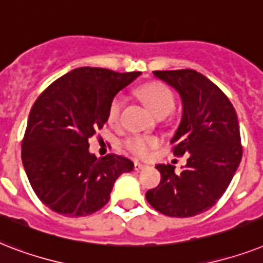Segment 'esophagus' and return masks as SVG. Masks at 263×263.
Returning a JSON list of instances; mask_svg holds the SVG:
<instances>
[{"instance_id": "34e87169", "label": "esophagus", "mask_w": 263, "mask_h": 263, "mask_svg": "<svg viewBox=\"0 0 263 263\" xmlns=\"http://www.w3.org/2000/svg\"><path fill=\"white\" fill-rule=\"evenodd\" d=\"M145 167H146V165L140 163V161H134V170H136V171H141Z\"/></svg>"}]
</instances>
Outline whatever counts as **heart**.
<instances>
[{"mask_svg":"<svg viewBox=\"0 0 263 263\" xmlns=\"http://www.w3.org/2000/svg\"><path fill=\"white\" fill-rule=\"evenodd\" d=\"M138 95L155 115L171 112L174 104H175V99H174L172 92L163 84H145L138 89ZM122 104H123V102L119 96L112 99V102L108 107V122L110 123H115L118 121ZM157 144H159V140L156 137L144 136V134L130 136L123 141V146H125L126 151L137 157H146L151 153V151L155 146H157Z\"/></svg>","mask_w":263,"mask_h":263,"instance_id":"1","label":"heart"}]
</instances>
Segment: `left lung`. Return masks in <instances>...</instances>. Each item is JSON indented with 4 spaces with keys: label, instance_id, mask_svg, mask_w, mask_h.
I'll return each instance as SVG.
<instances>
[{
    "label": "left lung",
    "instance_id": "1",
    "mask_svg": "<svg viewBox=\"0 0 263 263\" xmlns=\"http://www.w3.org/2000/svg\"><path fill=\"white\" fill-rule=\"evenodd\" d=\"M153 74L179 93L182 119L171 138L172 152L189 155V159L179 174L174 165L157 164L160 183L145 197L163 215L193 217L221 198L240 164L236 111L217 85L195 70H156Z\"/></svg>",
    "mask_w": 263,
    "mask_h": 263
}]
</instances>
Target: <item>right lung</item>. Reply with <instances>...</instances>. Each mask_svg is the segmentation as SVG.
<instances>
[{"label":"right lung","instance_id":"add662e5","mask_svg":"<svg viewBox=\"0 0 263 263\" xmlns=\"http://www.w3.org/2000/svg\"><path fill=\"white\" fill-rule=\"evenodd\" d=\"M141 72L77 68L55 80L33 103L22 144V160L35 194L51 211L80 217L110 199L115 180L134 168L114 153L98 159L89 138L108 119V107Z\"/></svg>","mask_w":263,"mask_h":263}]
</instances>
